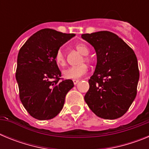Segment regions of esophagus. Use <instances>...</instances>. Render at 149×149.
Returning a JSON list of instances; mask_svg holds the SVG:
<instances>
[{"mask_svg": "<svg viewBox=\"0 0 149 149\" xmlns=\"http://www.w3.org/2000/svg\"><path fill=\"white\" fill-rule=\"evenodd\" d=\"M79 81H80L79 80H73V83H74V85H76L77 84H78Z\"/></svg>", "mask_w": 149, "mask_h": 149, "instance_id": "34e87169", "label": "esophagus"}]
</instances>
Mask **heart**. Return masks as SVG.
<instances>
[{
	"label": "heart",
	"mask_w": 149,
	"mask_h": 149,
	"mask_svg": "<svg viewBox=\"0 0 149 149\" xmlns=\"http://www.w3.org/2000/svg\"><path fill=\"white\" fill-rule=\"evenodd\" d=\"M75 48L77 51L81 54L84 55V57L81 63H83L84 60L86 62L89 63L90 61L89 58L86 55L89 54V48L86 47L84 44L82 43H78L75 45ZM54 60L56 62V65L60 67L65 66L66 64V60H65V56L63 53V51L61 49H59L58 51L56 52V54L54 56ZM88 72V66L86 64H81V65H77V66H73V67H69V68H66L63 72V76L67 79H78L81 77L82 76L85 75Z\"/></svg>",
	"instance_id": "b5f03b06"
}]
</instances>
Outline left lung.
Wrapping results in <instances>:
<instances>
[{"label": "left lung", "mask_w": 149, "mask_h": 149, "mask_svg": "<svg viewBox=\"0 0 149 149\" xmlns=\"http://www.w3.org/2000/svg\"><path fill=\"white\" fill-rule=\"evenodd\" d=\"M94 47L97 65L89 80L84 100L97 116L116 119L129 109L136 95L139 78L134 51L116 34L99 31L81 35Z\"/></svg>", "instance_id": "left-lung-1"}]
</instances>
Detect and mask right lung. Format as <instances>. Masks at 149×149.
I'll list each match as a JSON object with an SVG mask.
<instances>
[{
	"label": "right lung",
	"instance_id": "obj_1",
	"mask_svg": "<svg viewBox=\"0 0 149 149\" xmlns=\"http://www.w3.org/2000/svg\"><path fill=\"white\" fill-rule=\"evenodd\" d=\"M75 34L52 29L39 30L19 50L15 78L22 104L39 120L53 119L62 110L72 80H61L54 60L56 52Z\"/></svg>",
	"mask_w": 149,
	"mask_h": 149
}]
</instances>
